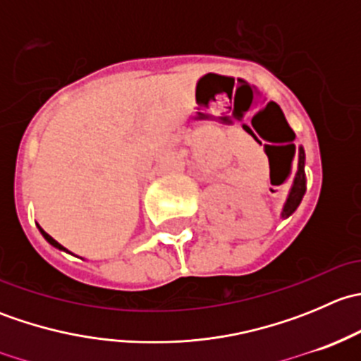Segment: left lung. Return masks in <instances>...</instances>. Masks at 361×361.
Here are the masks:
<instances>
[{
    "instance_id": "8db88e82",
    "label": "left lung",
    "mask_w": 361,
    "mask_h": 361,
    "mask_svg": "<svg viewBox=\"0 0 361 361\" xmlns=\"http://www.w3.org/2000/svg\"><path fill=\"white\" fill-rule=\"evenodd\" d=\"M286 148H288V150H290L288 159L293 160L295 145H286ZM297 154H298L297 171H295L293 183H292V188H290V192H288V197H286L285 206H283L281 218H288L290 214H293L295 209H297L298 204H300L302 197H304V194H305V171H304V166H305V152H304V148L298 147Z\"/></svg>"
}]
</instances>
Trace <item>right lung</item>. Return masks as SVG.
<instances>
[{
    "instance_id": "obj_1",
    "label": "right lung",
    "mask_w": 361,
    "mask_h": 361,
    "mask_svg": "<svg viewBox=\"0 0 361 361\" xmlns=\"http://www.w3.org/2000/svg\"><path fill=\"white\" fill-rule=\"evenodd\" d=\"M38 228H39V232H42V235H43V238H45V239H47V243H50V245H52V246H54V248H57V250H61V251H68L66 248H64V246H61V245H59V243H57V241H56V239H54V238H50V235H49V234H47V232H45V231H43V228H42V227H39V225H38Z\"/></svg>"
}]
</instances>
